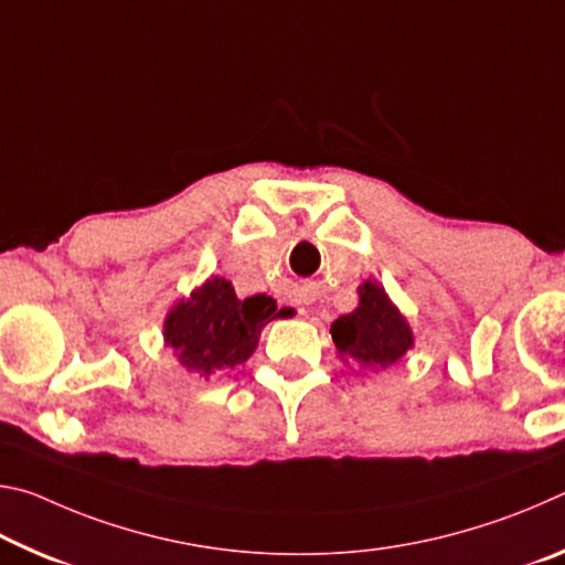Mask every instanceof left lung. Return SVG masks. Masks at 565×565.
<instances>
[{"label": "left lung", "mask_w": 565, "mask_h": 565, "mask_svg": "<svg viewBox=\"0 0 565 565\" xmlns=\"http://www.w3.org/2000/svg\"><path fill=\"white\" fill-rule=\"evenodd\" d=\"M359 309L333 321L331 339L341 359L363 369L381 371L414 347L406 319L391 306L379 284L361 286Z\"/></svg>", "instance_id": "1"}]
</instances>
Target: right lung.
<instances>
[{
  "label": "right lung",
  "instance_id": "1",
  "mask_svg": "<svg viewBox=\"0 0 565 565\" xmlns=\"http://www.w3.org/2000/svg\"><path fill=\"white\" fill-rule=\"evenodd\" d=\"M274 317L281 311L271 296L256 294L242 301L226 279H209L189 301L171 309L164 339L189 371L209 376L252 356L262 327Z\"/></svg>",
  "mask_w": 565,
  "mask_h": 565
}]
</instances>
